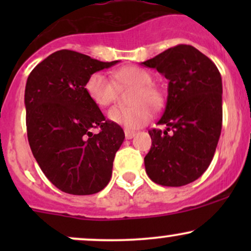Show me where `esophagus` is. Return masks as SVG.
Returning a JSON list of instances; mask_svg holds the SVG:
<instances>
[{
	"mask_svg": "<svg viewBox=\"0 0 251 251\" xmlns=\"http://www.w3.org/2000/svg\"><path fill=\"white\" fill-rule=\"evenodd\" d=\"M134 135H135V132H133V131H127V129H126V131H125L126 139H132V138H133Z\"/></svg>",
	"mask_w": 251,
	"mask_h": 251,
	"instance_id": "1",
	"label": "esophagus"
}]
</instances>
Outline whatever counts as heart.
Wrapping results in <instances>:
<instances>
[{"instance_id": "heart-1", "label": "heart", "mask_w": 251, "mask_h": 251, "mask_svg": "<svg viewBox=\"0 0 251 251\" xmlns=\"http://www.w3.org/2000/svg\"><path fill=\"white\" fill-rule=\"evenodd\" d=\"M114 79L120 86H134L135 91L131 98L134 103L127 107L116 106L108 111L107 117L111 122L123 126L126 129L139 128L150 122L152 118L151 106L160 103V94L152 83V76L149 72L137 66H125L113 73ZM117 83L102 72H97L88 77L86 91L91 100L99 107H107L118 96Z\"/></svg>"}]
</instances>
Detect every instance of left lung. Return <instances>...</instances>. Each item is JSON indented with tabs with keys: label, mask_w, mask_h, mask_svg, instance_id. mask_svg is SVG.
Wrapping results in <instances>:
<instances>
[{
	"label": "left lung",
	"mask_w": 251,
	"mask_h": 251,
	"mask_svg": "<svg viewBox=\"0 0 251 251\" xmlns=\"http://www.w3.org/2000/svg\"><path fill=\"white\" fill-rule=\"evenodd\" d=\"M142 65L169 80L165 111L157 123L166 128L149 131L152 146L144 158L146 174L159 185H186L205 172L217 148L223 118L221 74L208 56L189 45L169 48Z\"/></svg>",
	"instance_id": "left-lung-1"
}]
</instances>
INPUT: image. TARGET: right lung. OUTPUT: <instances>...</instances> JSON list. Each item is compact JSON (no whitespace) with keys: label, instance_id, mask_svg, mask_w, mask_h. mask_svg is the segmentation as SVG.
Listing matches in <instances>:
<instances>
[{"label":"right lung","instance_id":"add662e5","mask_svg":"<svg viewBox=\"0 0 251 251\" xmlns=\"http://www.w3.org/2000/svg\"><path fill=\"white\" fill-rule=\"evenodd\" d=\"M118 62L62 50L40 62L27 79L25 124L31 152L46 177L66 194H97L111 179L125 134L92 101L86 82ZM92 128L100 132L93 135Z\"/></svg>","mask_w":251,"mask_h":251}]
</instances>
